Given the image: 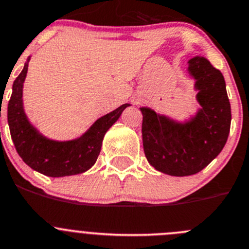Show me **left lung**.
<instances>
[{
    "instance_id": "1",
    "label": "left lung",
    "mask_w": 249,
    "mask_h": 249,
    "mask_svg": "<svg viewBox=\"0 0 249 249\" xmlns=\"http://www.w3.org/2000/svg\"><path fill=\"white\" fill-rule=\"evenodd\" d=\"M188 75L194 80L199 107L194 114L178 120L141 107L142 143L148 163L174 177L198 173L219 156L231 126V106L221 72L206 57L188 61Z\"/></svg>"
}]
</instances>
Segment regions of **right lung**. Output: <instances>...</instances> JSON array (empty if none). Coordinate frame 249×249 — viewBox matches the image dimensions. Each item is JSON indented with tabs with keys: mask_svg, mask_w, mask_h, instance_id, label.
Here are the masks:
<instances>
[{
	"mask_svg": "<svg viewBox=\"0 0 249 249\" xmlns=\"http://www.w3.org/2000/svg\"><path fill=\"white\" fill-rule=\"evenodd\" d=\"M29 60L30 56L13 82L7 109L9 131L18 155L30 168L48 177H66L88 171L98 159L106 132L130 104H123L97 119L78 138L65 141L46 138L29 122L23 104Z\"/></svg>",
	"mask_w": 249,
	"mask_h": 249,
	"instance_id": "add662e5",
	"label": "right lung"
}]
</instances>
